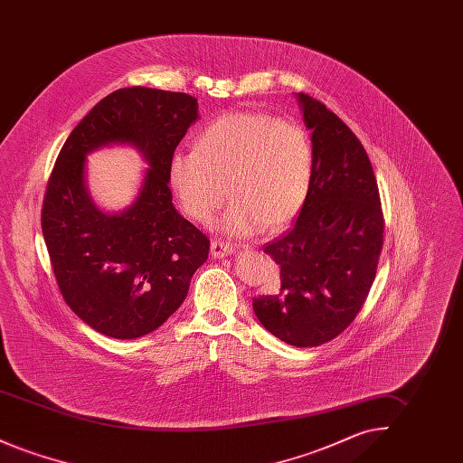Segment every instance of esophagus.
<instances>
[{"label": "esophagus", "mask_w": 463, "mask_h": 463, "mask_svg": "<svg viewBox=\"0 0 463 463\" xmlns=\"http://www.w3.org/2000/svg\"><path fill=\"white\" fill-rule=\"evenodd\" d=\"M234 253V246L231 242L225 241H212V257L213 259H223L227 255Z\"/></svg>", "instance_id": "34e87169"}]
</instances>
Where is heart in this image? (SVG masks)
<instances>
[{
  "instance_id": "1",
  "label": "heart",
  "mask_w": 463,
  "mask_h": 463,
  "mask_svg": "<svg viewBox=\"0 0 463 463\" xmlns=\"http://www.w3.org/2000/svg\"><path fill=\"white\" fill-rule=\"evenodd\" d=\"M314 149L307 132L265 112H229L199 133L194 151L170 159V184L182 210L206 223L232 199L222 219L231 236L278 231L307 199Z\"/></svg>"
}]
</instances>
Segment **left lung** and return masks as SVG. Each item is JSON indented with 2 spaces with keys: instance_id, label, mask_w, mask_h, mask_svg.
<instances>
[{
  "instance_id": "8db88e82",
  "label": "left lung",
  "mask_w": 463,
  "mask_h": 463,
  "mask_svg": "<svg viewBox=\"0 0 463 463\" xmlns=\"http://www.w3.org/2000/svg\"><path fill=\"white\" fill-rule=\"evenodd\" d=\"M312 130L314 174L298 219L267 242L279 285L253 298L265 330L295 347L333 340L354 321L373 285L383 213L370 157L325 104L297 95Z\"/></svg>"
}]
</instances>
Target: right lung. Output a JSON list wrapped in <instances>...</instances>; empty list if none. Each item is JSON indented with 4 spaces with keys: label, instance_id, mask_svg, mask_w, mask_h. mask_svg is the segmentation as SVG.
<instances>
[{
    "label": "right lung",
    "instance_id": "obj_1",
    "mask_svg": "<svg viewBox=\"0 0 463 463\" xmlns=\"http://www.w3.org/2000/svg\"><path fill=\"white\" fill-rule=\"evenodd\" d=\"M199 118L187 93L130 87L104 97L67 137L48 180L42 229L67 306L90 328L130 340L159 328L187 297L210 240L172 203L170 159ZM133 145L150 168L139 194L118 214L89 198L86 155Z\"/></svg>",
    "mask_w": 463,
    "mask_h": 463
}]
</instances>
